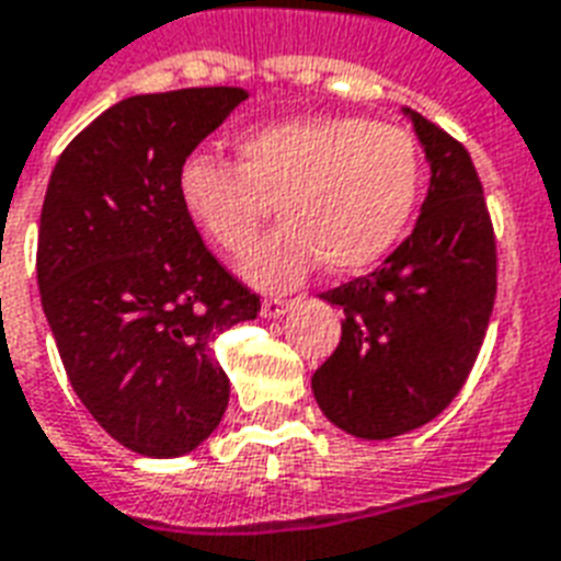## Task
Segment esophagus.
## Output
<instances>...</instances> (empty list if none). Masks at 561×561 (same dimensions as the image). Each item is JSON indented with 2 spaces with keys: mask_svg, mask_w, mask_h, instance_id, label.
<instances>
[{
  "mask_svg": "<svg viewBox=\"0 0 561 561\" xmlns=\"http://www.w3.org/2000/svg\"><path fill=\"white\" fill-rule=\"evenodd\" d=\"M293 304L289 298H266L263 301V307H260V312L266 316V319H277V316H284V312L293 310Z\"/></svg>",
  "mask_w": 561,
  "mask_h": 561,
  "instance_id": "esophagus-1",
  "label": "esophagus"
}]
</instances>
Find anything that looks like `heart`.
<instances>
[{"mask_svg":"<svg viewBox=\"0 0 561 561\" xmlns=\"http://www.w3.org/2000/svg\"><path fill=\"white\" fill-rule=\"evenodd\" d=\"M424 190V158L407 128L363 116H301L237 140V167L190 154L178 198L195 228L231 257L257 242L272 207L284 219L242 263L263 286L295 284L321 260L357 275L401 242Z\"/></svg>","mask_w":561,"mask_h":561,"instance_id":"obj_1","label":"heart"}]
</instances>
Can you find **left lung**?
<instances>
[{"label": "left lung", "instance_id": "left-lung-1", "mask_svg": "<svg viewBox=\"0 0 561 561\" xmlns=\"http://www.w3.org/2000/svg\"><path fill=\"white\" fill-rule=\"evenodd\" d=\"M430 163L415 228L366 277L321 293L342 340L312 375L333 424L357 438H392L427 424L474 368L497 293V245L471 154L403 107Z\"/></svg>", "mask_w": 561, "mask_h": 561}]
</instances>
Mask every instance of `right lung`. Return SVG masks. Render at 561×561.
<instances>
[{"label":"right lung","instance_id":"1","mask_svg":"<svg viewBox=\"0 0 561 561\" xmlns=\"http://www.w3.org/2000/svg\"><path fill=\"white\" fill-rule=\"evenodd\" d=\"M242 87L131 95L87 125L51 169L37 286L87 412L134 454L184 457L219 427L231 383L213 340L260 298L213 257L178 172Z\"/></svg>","mask_w":561,"mask_h":561}]
</instances>
